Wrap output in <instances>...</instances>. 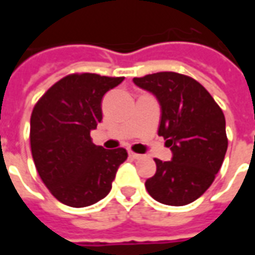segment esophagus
Instances as JSON below:
<instances>
[{"mask_svg": "<svg viewBox=\"0 0 255 255\" xmlns=\"http://www.w3.org/2000/svg\"><path fill=\"white\" fill-rule=\"evenodd\" d=\"M129 157L133 158V160H138L139 157H140V154H138V153H133V151H129Z\"/></svg>", "mask_w": 255, "mask_h": 255, "instance_id": "34e87169", "label": "esophagus"}]
</instances>
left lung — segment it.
<instances>
[{
  "instance_id": "obj_1",
  "label": "left lung",
  "mask_w": 255,
  "mask_h": 255,
  "mask_svg": "<svg viewBox=\"0 0 255 255\" xmlns=\"http://www.w3.org/2000/svg\"><path fill=\"white\" fill-rule=\"evenodd\" d=\"M133 83L160 101L158 135L172 150V161L154 158L157 171L146 180L155 201L183 206L206 191L223 165L228 138L225 117L209 91L195 79L176 72L133 78Z\"/></svg>"
}]
</instances>
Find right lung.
I'll use <instances>...</instances> for the list:
<instances>
[{
    "mask_svg": "<svg viewBox=\"0 0 255 255\" xmlns=\"http://www.w3.org/2000/svg\"><path fill=\"white\" fill-rule=\"evenodd\" d=\"M124 78L71 73L47 90L31 113L30 144L43 184L60 202L84 208L105 198L127 150H106L90 131L102 120L101 101Z\"/></svg>",
    "mask_w": 255,
    "mask_h": 255,
    "instance_id": "right-lung-1",
    "label": "right lung"
}]
</instances>
